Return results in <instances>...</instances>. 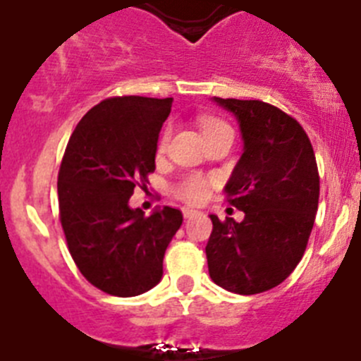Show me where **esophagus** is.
I'll return each instance as SVG.
<instances>
[{
  "label": "esophagus",
  "mask_w": 361,
  "mask_h": 361,
  "mask_svg": "<svg viewBox=\"0 0 361 361\" xmlns=\"http://www.w3.org/2000/svg\"><path fill=\"white\" fill-rule=\"evenodd\" d=\"M197 214H201V212H197V210H194V209H183V217H185V219H190V217L197 216Z\"/></svg>",
  "instance_id": "1"
}]
</instances>
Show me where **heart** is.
Instances as JSON below:
<instances>
[{
  "label": "heart",
  "mask_w": 361,
  "mask_h": 361,
  "mask_svg": "<svg viewBox=\"0 0 361 361\" xmlns=\"http://www.w3.org/2000/svg\"><path fill=\"white\" fill-rule=\"evenodd\" d=\"M223 128H228V126H226L225 122H221V120L212 118V116H207V118L201 120L203 135L204 133L216 131V129ZM165 142H167V133H164V136H161L160 149L165 147ZM209 187L210 181L207 180V178L201 176V174H190V176L183 178L180 183H176L174 194H176L180 200L187 201V203H201V201H204V197L209 196Z\"/></svg>",
  "instance_id": "heart-1"
}]
</instances>
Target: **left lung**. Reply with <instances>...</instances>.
I'll use <instances>...</instances> for the list:
<instances>
[{
    "label": "left lung",
    "instance_id": "8db88e82",
    "mask_svg": "<svg viewBox=\"0 0 361 361\" xmlns=\"http://www.w3.org/2000/svg\"><path fill=\"white\" fill-rule=\"evenodd\" d=\"M212 100L241 131L243 154L225 194L245 219L210 216L209 274L232 293H262L290 277L304 255L320 194L317 160L302 126L271 104Z\"/></svg>",
    "mask_w": 361,
    "mask_h": 361
}]
</instances>
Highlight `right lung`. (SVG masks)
<instances>
[{"label": "right lung", "mask_w": 361, "mask_h": 361, "mask_svg": "<svg viewBox=\"0 0 361 361\" xmlns=\"http://www.w3.org/2000/svg\"><path fill=\"white\" fill-rule=\"evenodd\" d=\"M173 99L115 97L82 116L64 151L57 180L61 225L80 274L115 297L158 284L164 255L183 223L178 209L151 216L131 209L136 185L157 165L158 135Z\"/></svg>", "instance_id": "1"}]
</instances>
